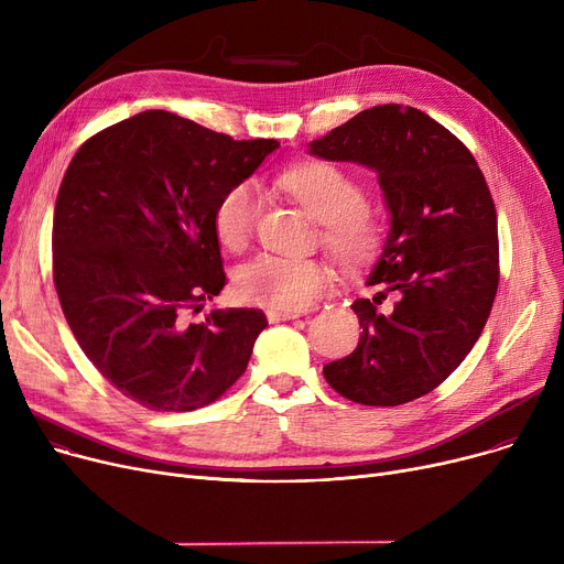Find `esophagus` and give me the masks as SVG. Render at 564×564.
Instances as JSON below:
<instances>
[{"mask_svg":"<svg viewBox=\"0 0 564 564\" xmlns=\"http://www.w3.org/2000/svg\"><path fill=\"white\" fill-rule=\"evenodd\" d=\"M302 313H285V311H267V319L270 322H288V319H297Z\"/></svg>","mask_w":564,"mask_h":564,"instance_id":"1","label":"esophagus"}]
</instances>
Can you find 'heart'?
I'll return each instance as SVG.
<instances>
[{
	"mask_svg": "<svg viewBox=\"0 0 564 564\" xmlns=\"http://www.w3.org/2000/svg\"><path fill=\"white\" fill-rule=\"evenodd\" d=\"M276 185L319 221V242L343 267L370 262L383 245L379 215L366 200L357 177L336 164L308 162L279 175ZM260 198L251 183L230 185L217 200L213 226L228 251H242L256 232ZM327 267L311 258L262 253L240 267L235 290L249 304L297 313L327 290Z\"/></svg>",
	"mask_w": 564,
	"mask_h": 564,
	"instance_id": "obj_1",
	"label": "heart"
}]
</instances>
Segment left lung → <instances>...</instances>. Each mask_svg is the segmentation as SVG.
Masks as SVG:
<instances>
[{
	"label": "left lung",
	"instance_id": "8db88e82",
	"mask_svg": "<svg viewBox=\"0 0 564 564\" xmlns=\"http://www.w3.org/2000/svg\"><path fill=\"white\" fill-rule=\"evenodd\" d=\"M311 153L377 171L391 210L387 247L351 304L364 327L349 357L324 366L343 398L398 406L434 391L480 338L498 290L496 205L468 148L421 109H366ZM387 296L394 306L380 308Z\"/></svg>",
	"mask_w": 564,
	"mask_h": 564
}]
</instances>
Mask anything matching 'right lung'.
<instances>
[{"label":"right lung","instance_id":"1","mask_svg":"<svg viewBox=\"0 0 564 564\" xmlns=\"http://www.w3.org/2000/svg\"><path fill=\"white\" fill-rule=\"evenodd\" d=\"M169 111H141L88 137L56 194L52 279L82 351L153 411L219 400L247 370L267 317L213 311L226 285L213 213L276 151Z\"/></svg>","mask_w":564,"mask_h":564}]
</instances>
